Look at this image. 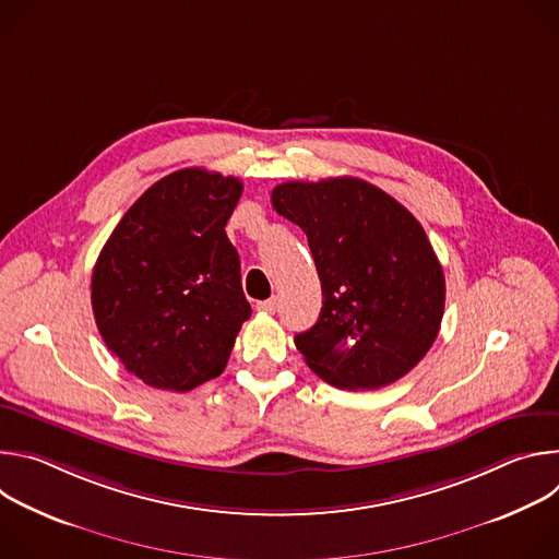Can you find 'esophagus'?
I'll return each mask as SVG.
<instances>
[{
	"instance_id": "1",
	"label": "esophagus",
	"mask_w": 559,
	"mask_h": 559,
	"mask_svg": "<svg viewBox=\"0 0 559 559\" xmlns=\"http://www.w3.org/2000/svg\"><path fill=\"white\" fill-rule=\"evenodd\" d=\"M257 309H259V311H265V313H274V311L278 309V300H276V298L261 300V302H257Z\"/></svg>"
}]
</instances>
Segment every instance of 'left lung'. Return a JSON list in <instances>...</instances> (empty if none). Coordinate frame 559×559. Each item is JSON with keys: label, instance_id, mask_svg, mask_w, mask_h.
<instances>
[{"label": "left lung", "instance_id": "obj_1", "mask_svg": "<svg viewBox=\"0 0 559 559\" xmlns=\"http://www.w3.org/2000/svg\"><path fill=\"white\" fill-rule=\"evenodd\" d=\"M272 205L307 234L321 278V316L294 338L309 369L341 389L409 373L444 313L442 265L416 216L354 177L281 183Z\"/></svg>", "mask_w": 559, "mask_h": 559}]
</instances>
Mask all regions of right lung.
Masks as SVG:
<instances>
[{
	"mask_svg": "<svg viewBox=\"0 0 559 559\" xmlns=\"http://www.w3.org/2000/svg\"><path fill=\"white\" fill-rule=\"evenodd\" d=\"M241 192L234 177L177 170L134 201L95 263L97 330L150 386L190 391L221 376L252 316L225 234Z\"/></svg>",
	"mask_w": 559,
	"mask_h": 559,
	"instance_id": "1",
	"label": "right lung"
}]
</instances>
